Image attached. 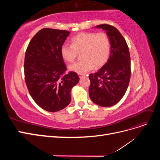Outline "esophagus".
<instances>
[{
  "instance_id": "34e87169",
  "label": "esophagus",
  "mask_w": 160,
  "mask_h": 160,
  "mask_svg": "<svg viewBox=\"0 0 160 160\" xmlns=\"http://www.w3.org/2000/svg\"><path fill=\"white\" fill-rule=\"evenodd\" d=\"M78 75H79V77H80V78H81V77H83V76L84 75V74H83V73H78Z\"/></svg>"
}]
</instances>
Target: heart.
Instances as JSON below:
<instances>
[{
	"instance_id": "heart-1",
	"label": "heart",
	"mask_w": 160,
	"mask_h": 160,
	"mask_svg": "<svg viewBox=\"0 0 160 160\" xmlns=\"http://www.w3.org/2000/svg\"><path fill=\"white\" fill-rule=\"evenodd\" d=\"M111 41L105 32H84L71 38V45L63 44L61 55L67 62H72L81 52V61L69 66V69L79 73L103 67L109 59Z\"/></svg>"
}]
</instances>
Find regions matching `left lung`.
Instances as JSON below:
<instances>
[{
    "label": "left lung",
    "instance_id": "left-lung-1",
    "mask_svg": "<svg viewBox=\"0 0 160 160\" xmlns=\"http://www.w3.org/2000/svg\"><path fill=\"white\" fill-rule=\"evenodd\" d=\"M106 31L111 41V54L108 62L95 73L89 75V97L97 105L110 107L122 99L131 77L129 48L124 37L113 26L97 25Z\"/></svg>",
    "mask_w": 160,
    "mask_h": 160
}]
</instances>
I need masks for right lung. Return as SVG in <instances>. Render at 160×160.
I'll return each mask as SVG.
<instances>
[{
  "instance_id": "obj_1",
  "label": "right lung",
  "mask_w": 160,
  "mask_h": 160,
  "mask_svg": "<svg viewBox=\"0 0 160 160\" xmlns=\"http://www.w3.org/2000/svg\"><path fill=\"white\" fill-rule=\"evenodd\" d=\"M69 32L45 28L28 44L24 62L28 92L42 109L55 112L71 102V90L79 81L77 72L65 73L67 67L61 48Z\"/></svg>"
}]
</instances>
